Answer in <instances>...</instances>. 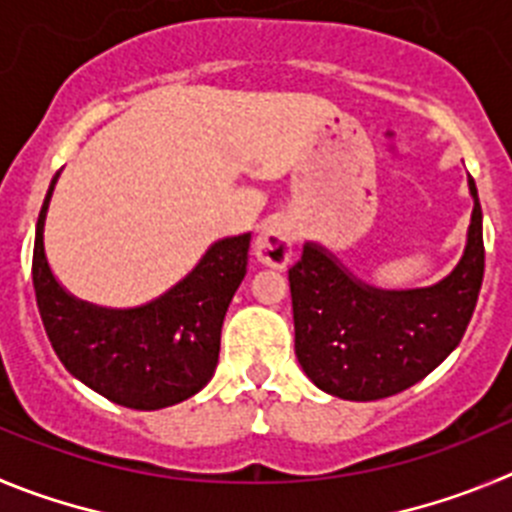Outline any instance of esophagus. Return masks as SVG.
I'll use <instances>...</instances> for the list:
<instances>
[{
  "label": "esophagus",
  "mask_w": 512,
  "mask_h": 512,
  "mask_svg": "<svg viewBox=\"0 0 512 512\" xmlns=\"http://www.w3.org/2000/svg\"><path fill=\"white\" fill-rule=\"evenodd\" d=\"M298 227L288 216H273L262 224L260 234L255 239V255L262 265L270 267H285L290 255H293V245H296Z\"/></svg>",
  "instance_id": "1"
}]
</instances>
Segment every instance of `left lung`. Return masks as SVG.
<instances>
[{"mask_svg":"<svg viewBox=\"0 0 512 512\" xmlns=\"http://www.w3.org/2000/svg\"><path fill=\"white\" fill-rule=\"evenodd\" d=\"M467 247L431 288L382 290L354 278L321 245L306 242L288 270L296 357L316 388L344 400H380L411 388L462 342L485 275L477 186Z\"/></svg>","mask_w":512,"mask_h":512,"instance_id":"1","label":"left lung"}]
</instances>
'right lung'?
<instances>
[{
    "label": "right lung",
    "instance_id": "1",
    "mask_svg": "<svg viewBox=\"0 0 512 512\" xmlns=\"http://www.w3.org/2000/svg\"><path fill=\"white\" fill-rule=\"evenodd\" d=\"M35 227L32 285L55 354L73 377L112 403L158 411L199 393L219 362V339L232 296L247 273L250 234L219 239L168 293L137 308L78 301L55 280L43 245L45 214Z\"/></svg>",
    "mask_w": 512,
    "mask_h": 512
}]
</instances>
